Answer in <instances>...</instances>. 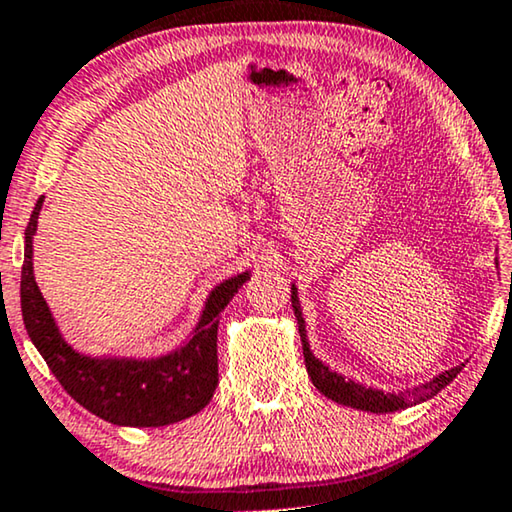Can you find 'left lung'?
Listing matches in <instances>:
<instances>
[{"mask_svg":"<svg viewBox=\"0 0 512 512\" xmlns=\"http://www.w3.org/2000/svg\"><path fill=\"white\" fill-rule=\"evenodd\" d=\"M292 308L294 315H297V325H299V334H301V343H304V359H306V371L311 376L313 385L325 394L327 399L343 403V406L357 408V410H369V413H394V410L415 406V403H422L431 397H436L438 392L443 390L445 385L452 383V378H457V373L464 369L462 366H455V369L441 373L429 383H424L420 387H413L408 392H399V394H390V392H380V390H371V387H364L355 383V380H345L343 376H338L336 371H329V366H325L320 359L313 357L311 348H308L306 341V325L304 318H301V306H299V297H297V287L292 285Z\"/></svg>","mask_w":512,"mask_h":512,"instance_id":"1","label":"left lung"}]
</instances>
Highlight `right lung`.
Wrapping results in <instances>:
<instances>
[{
    "label": "right lung",
    "instance_id": "obj_1",
    "mask_svg": "<svg viewBox=\"0 0 512 512\" xmlns=\"http://www.w3.org/2000/svg\"><path fill=\"white\" fill-rule=\"evenodd\" d=\"M43 199L25 229V262L20 273V308L32 343L71 399L92 415L120 427H164L199 413L218 385V315L250 273L225 280L208 294L190 341L157 359H95L76 352L55 327L32 266V239Z\"/></svg>",
    "mask_w": 512,
    "mask_h": 512
}]
</instances>
